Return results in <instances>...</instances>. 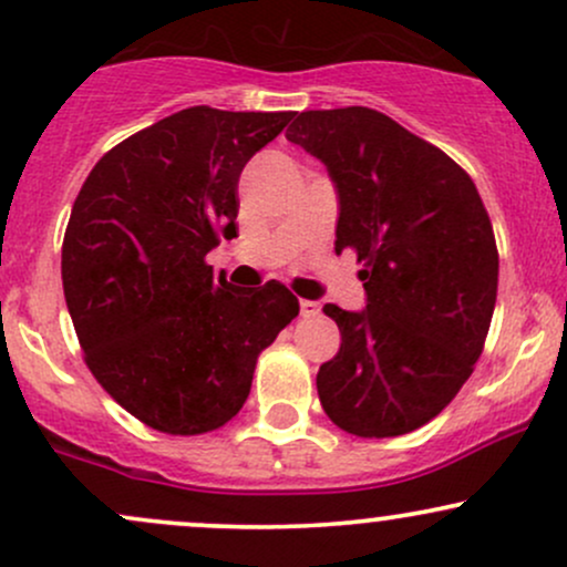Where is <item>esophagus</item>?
<instances>
[{"label":"esophagus","instance_id":"1","mask_svg":"<svg viewBox=\"0 0 567 567\" xmlns=\"http://www.w3.org/2000/svg\"><path fill=\"white\" fill-rule=\"evenodd\" d=\"M317 315H320V303L301 301V317H317Z\"/></svg>","mask_w":567,"mask_h":567}]
</instances>
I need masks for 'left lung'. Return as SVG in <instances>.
<instances>
[{
	"label": "left lung",
	"instance_id": "8db88e82",
	"mask_svg": "<svg viewBox=\"0 0 567 567\" xmlns=\"http://www.w3.org/2000/svg\"><path fill=\"white\" fill-rule=\"evenodd\" d=\"M285 138L328 167L336 252L365 261V309H322L341 330L317 373L324 413L357 437L413 432L458 394L491 328L498 250L477 186L375 109L301 112Z\"/></svg>",
	"mask_w": 567,
	"mask_h": 567
}]
</instances>
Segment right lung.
Wrapping results in <instances>:
<instances>
[{"label": "right lung", "mask_w": 567, "mask_h": 567, "mask_svg": "<svg viewBox=\"0 0 567 567\" xmlns=\"http://www.w3.org/2000/svg\"><path fill=\"white\" fill-rule=\"evenodd\" d=\"M296 112L192 106L103 154L71 207L63 296L84 362L146 426L205 434L239 413L258 354L298 317L277 279L234 288L205 256L237 237V184Z\"/></svg>", "instance_id": "1"}]
</instances>
